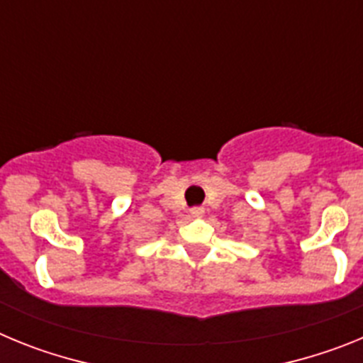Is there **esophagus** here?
Segmentation results:
<instances>
[{
    "instance_id": "34e87169",
    "label": "esophagus",
    "mask_w": 363,
    "mask_h": 363,
    "mask_svg": "<svg viewBox=\"0 0 363 363\" xmlns=\"http://www.w3.org/2000/svg\"><path fill=\"white\" fill-rule=\"evenodd\" d=\"M203 213H205L203 207H192V209H191V214H192V216H194V218L203 216Z\"/></svg>"
}]
</instances>
